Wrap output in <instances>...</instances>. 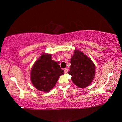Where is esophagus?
I'll return each instance as SVG.
<instances>
[{"mask_svg":"<svg viewBox=\"0 0 122 122\" xmlns=\"http://www.w3.org/2000/svg\"><path fill=\"white\" fill-rule=\"evenodd\" d=\"M68 72V69L67 68H65V69H64V73L65 74H66Z\"/></svg>","mask_w":122,"mask_h":122,"instance_id":"1","label":"esophagus"}]
</instances>
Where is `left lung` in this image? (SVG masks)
Segmentation results:
<instances>
[{
  "mask_svg": "<svg viewBox=\"0 0 122 122\" xmlns=\"http://www.w3.org/2000/svg\"><path fill=\"white\" fill-rule=\"evenodd\" d=\"M70 71L71 80L80 88L88 86L92 83L95 75V66L90 58L86 54L75 49L71 59Z\"/></svg>",
  "mask_w": 122,
  "mask_h": 122,
  "instance_id": "obj_1",
  "label": "left lung"
}]
</instances>
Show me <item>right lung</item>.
<instances>
[{
    "label": "right lung",
    "instance_id": "right-lung-1",
    "mask_svg": "<svg viewBox=\"0 0 122 122\" xmlns=\"http://www.w3.org/2000/svg\"><path fill=\"white\" fill-rule=\"evenodd\" d=\"M63 71L58 63L51 59V54L44 53L32 66L30 80L37 89L48 92L55 86L60 76L63 75Z\"/></svg>",
    "mask_w": 122,
    "mask_h": 122
}]
</instances>
